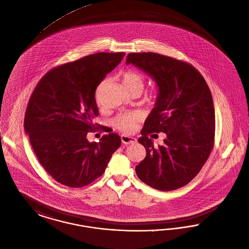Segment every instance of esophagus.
Instances as JSON below:
<instances>
[{"instance_id":"esophagus-1","label":"esophagus","mask_w":249,"mask_h":249,"mask_svg":"<svg viewBox=\"0 0 249 249\" xmlns=\"http://www.w3.org/2000/svg\"><path fill=\"white\" fill-rule=\"evenodd\" d=\"M121 141L123 144L125 145H130V144H133L136 142V139L132 136H129L127 134H122L121 135Z\"/></svg>"}]
</instances>
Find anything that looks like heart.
<instances>
[{
	"label": "heart",
	"mask_w": 249,
	"mask_h": 249,
	"mask_svg": "<svg viewBox=\"0 0 249 249\" xmlns=\"http://www.w3.org/2000/svg\"><path fill=\"white\" fill-rule=\"evenodd\" d=\"M121 82L126 90L139 89L142 91L144 87V77L135 71H127L121 75ZM141 119V115L136 112H130L118 115L114 119L116 128L125 132H131L135 129L136 123Z\"/></svg>",
	"instance_id": "1"
}]
</instances>
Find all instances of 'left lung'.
<instances>
[{
    "label": "left lung",
    "mask_w": 249,
    "mask_h": 249,
    "mask_svg": "<svg viewBox=\"0 0 249 249\" xmlns=\"http://www.w3.org/2000/svg\"><path fill=\"white\" fill-rule=\"evenodd\" d=\"M132 64L148 74L158 87L155 106L138 142L146 158L135 166L138 178L160 191L180 188L198 174L214 143L215 115L204 78L192 65L155 53H129ZM151 132H164L163 146L154 147Z\"/></svg>",
    "instance_id": "obj_1"
}]
</instances>
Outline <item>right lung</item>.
I'll use <instances>...</instances> for the list:
<instances>
[{
    "instance_id": "obj_1",
    "label": "right lung",
    "mask_w": 249,
    "mask_h": 249,
    "mask_svg": "<svg viewBox=\"0 0 249 249\" xmlns=\"http://www.w3.org/2000/svg\"><path fill=\"white\" fill-rule=\"evenodd\" d=\"M125 53H98L45 74L35 88L24 117V131L45 170L68 187L86 186L103 175L121 145L117 133L89 142L99 115L95 91Z\"/></svg>"
}]
</instances>
